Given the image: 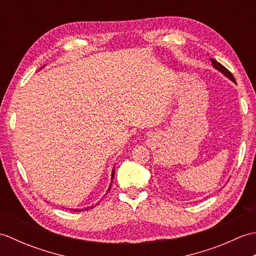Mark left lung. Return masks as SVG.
Here are the masks:
<instances>
[{"mask_svg":"<svg viewBox=\"0 0 256 256\" xmlns=\"http://www.w3.org/2000/svg\"><path fill=\"white\" fill-rule=\"evenodd\" d=\"M210 60H211V62H212V66H214L216 70H219V72L224 74L226 76V77H228V78H229L230 80H232L233 82H234V84H236V79H234V77H233V74L229 72V70H228L226 67L222 66V64H221L220 62H218L216 60H214V59H212V58H211Z\"/></svg>","mask_w":256,"mask_h":256,"instance_id":"obj_1","label":"left lung"}]
</instances>
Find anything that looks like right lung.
<instances>
[{
  "label": "right lung",
  "instance_id": "1",
  "mask_svg": "<svg viewBox=\"0 0 256 256\" xmlns=\"http://www.w3.org/2000/svg\"><path fill=\"white\" fill-rule=\"evenodd\" d=\"M112 180H113V177H114V170H112ZM111 184H112V182H111ZM110 189H111V186L108 187V192H110ZM92 208H94V206H86V208H84V209H74V211H86V210H89V209H92Z\"/></svg>",
  "mask_w": 256,
  "mask_h": 256
}]
</instances>
